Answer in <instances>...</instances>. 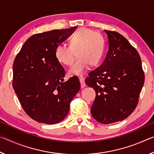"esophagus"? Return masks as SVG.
I'll use <instances>...</instances> for the list:
<instances>
[{"mask_svg": "<svg viewBox=\"0 0 154 154\" xmlns=\"http://www.w3.org/2000/svg\"><path fill=\"white\" fill-rule=\"evenodd\" d=\"M79 82H80V84H81V88H83L85 87V79L84 77H80L79 78Z\"/></svg>", "mask_w": 154, "mask_h": 154, "instance_id": "1", "label": "esophagus"}]
</instances>
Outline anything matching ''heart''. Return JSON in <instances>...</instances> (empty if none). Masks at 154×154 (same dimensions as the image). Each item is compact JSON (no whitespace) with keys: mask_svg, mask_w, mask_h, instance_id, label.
Masks as SVG:
<instances>
[{"mask_svg":"<svg viewBox=\"0 0 154 154\" xmlns=\"http://www.w3.org/2000/svg\"><path fill=\"white\" fill-rule=\"evenodd\" d=\"M105 51V41L100 34L90 29L82 28L71 36L69 46L59 44L55 49V57L60 63L71 66L75 60L77 61L68 72L71 75H82L86 71L88 64L96 66L102 59Z\"/></svg>","mask_w":154,"mask_h":154,"instance_id":"heart-1","label":"heart"}]
</instances>
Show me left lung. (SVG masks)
<instances>
[{
  "label": "left lung",
  "instance_id": "1",
  "mask_svg": "<svg viewBox=\"0 0 154 154\" xmlns=\"http://www.w3.org/2000/svg\"><path fill=\"white\" fill-rule=\"evenodd\" d=\"M109 49L103 63L89 73L85 84L96 98L91 113L96 121L109 124L124 120L136 108L145 82L138 51L120 34L105 30Z\"/></svg>",
  "mask_w": 154,
  "mask_h": 154
}]
</instances>
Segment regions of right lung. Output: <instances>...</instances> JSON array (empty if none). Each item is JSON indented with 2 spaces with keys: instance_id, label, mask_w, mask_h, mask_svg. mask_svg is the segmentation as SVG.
<instances>
[{
  "instance_id": "right-lung-1",
  "label": "right lung",
  "mask_w": 154,
  "mask_h": 154,
  "mask_svg": "<svg viewBox=\"0 0 154 154\" xmlns=\"http://www.w3.org/2000/svg\"><path fill=\"white\" fill-rule=\"evenodd\" d=\"M77 26L34 35L26 41L13 65V88L23 109L40 123L60 122L80 89L77 77L64 82L65 71L55 57L56 46Z\"/></svg>"
}]
</instances>
